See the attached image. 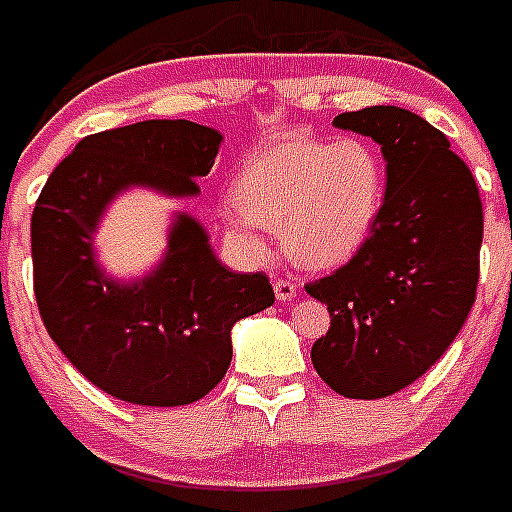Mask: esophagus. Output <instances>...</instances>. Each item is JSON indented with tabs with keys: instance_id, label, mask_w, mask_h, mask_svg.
Listing matches in <instances>:
<instances>
[{
	"instance_id": "1",
	"label": "esophagus",
	"mask_w": 512,
	"mask_h": 512,
	"mask_svg": "<svg viewBox=\"0 0 512 512\" xmlns=\"http://www.w3.org/2000/svg\"><path fill=\"white\" fill-rule=\"evenodd\" d=\"M275 296L277 301H293L296 298V282H290V280H277L275 282Z\"/></svg>"
}]
</instances>
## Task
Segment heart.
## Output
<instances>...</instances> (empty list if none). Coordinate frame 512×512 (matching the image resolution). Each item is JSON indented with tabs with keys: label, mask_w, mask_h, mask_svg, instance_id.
I'll return each instance as SVG.
<instances>
[{
	"label": "heart",
	"mask_w": 512,
	"mask_h": 512,
	"mask_svg": "<svg viewBox=\"0 0 512 512\" xmlns=\"http://www.w3.org/2000/svg\"><path fill=\"white\" fill-rule=\"evenodd\" d=\"M386 198V166L362 137L327 142L282 137L253 150L235 171L232 230L261 243V224L280 227L282 248L298 267L330 269L370 237Z\"/></svg>",
	"instance_id": "obj_1"
}]
</instances>
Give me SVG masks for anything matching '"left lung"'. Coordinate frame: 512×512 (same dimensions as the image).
Returning <instances> with one entry per match:
<instances>
[{
    "label": "left lung",
    "mask_w": 512,
    "mask_h": 512,
    "mask_svg": "<svg viewBox=\"0 0 512 512\" xmlns=\"http://www.w3.org/2000/svg\"><path fill=\"white\" fill-rule=\"evenodd\" d=\"M333 126L378 142L386 198L346 267L306 285L330 330L312 365L335 394L383 399L431 370L476 301L484 211L476 179L418 113L372 105Z\"/></svg>",
    "instance_id": "8db88e82"
}]
</instances>
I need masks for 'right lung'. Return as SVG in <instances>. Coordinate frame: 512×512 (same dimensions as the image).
I'll return each mask as SVG.
<instances>
[{"label":"right lung","mask_w":512,"mask_h":512,"mask_svg":"<svg viewBox=\"0 0 512 512\" xmlns=\"http://www.w3.org/2000/svg\"><path fill=\"white\" fill-rule=\"evenodd\" d=\"M222 134L192 121H140L84 137L47 179L31 216L39 314L76 370L121 402L179 407L203 399L232 362V327L275 304L267 275L216 259L206 227L177 211L166 251L118 280L94 235L124 192L198 198Z\"/></svg>","instance_id":"1"}]
</instances>
